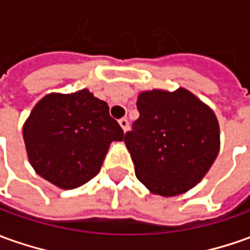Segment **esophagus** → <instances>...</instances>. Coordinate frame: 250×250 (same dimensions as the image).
<instances>
[{"label":"esophagus","mask_w":250,"mask_h":250,"mask_svg":"<svg viewBox=\"0 0 250 250\" xmlns=\"http://www.w3.org/2000/svg\"><path fill=\"white\" fill-rule=\"evenodd\" d=\"M119 125H120V127L123 128V131L125 132L128 130V120H127L125 118L120 119V120H119Z\"/></svg>","instance_id":"34e87169"}]
</instances>
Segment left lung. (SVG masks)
Masks as SVG:
<instances>
[{
	"label": "left lung",
	"mask_w": 250,
	"mask_h": 250,
	"mask_svg": "<svg viewBox=\"0 0 250 250\" xmlns=\"http://www.w3.org/2000/svg\"><path fill=\"white\" fill-rule=\"evenodd\" d=\"M139 118L125 144L135 175L153 194L172 197L194 188L220 147L218 119L189 90H150L138 96Z\"/></svg>",
	"instance_id": "obj_1"
}]
</instances>
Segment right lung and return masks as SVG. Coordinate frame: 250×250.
I'll use <instances>...</instances> for the list:
<instances>
[{"label": "right lung", "instance_id": "1", "mask_svg": "<svg viewBox=\"0 0 250 250\" xmlns=\"http://www.w3.org/2000/svg\"><path fill=\"white\" fill-rule=\"evenodd\" d=\"M23 138L35 172L71 190L100 172L109 145L123 141L125 132L111 118L108 104L82 89L43 97L25 120Z\"/></svg>", "mask_w": 250, "mask_h": 250}]
</instances>
